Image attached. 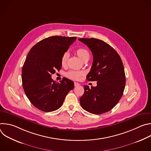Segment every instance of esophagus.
I'll list each match as a JSON object with an SVG mask.
<instances>
[{
  "instance_id": "1",
  "label": "esophagus",
  "mask_w": 151,
  "mask_h": 151,
  "mask_svg": "<svg viewBox=\"0 0 151 151\" xmlns=\"http://www.w3.org/2000/svg\"><path fill=\"white\" fill-rule=\"evenodd\" d=\"M80 84L78 83V82H74V85H75V87H78V86H79Z\"/></svg>"
}]
</instances>
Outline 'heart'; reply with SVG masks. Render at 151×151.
<instances>
[{
    "label": "heart",
    "instance_id": "heart-1",
    "mask_svg": "<svg viewBox=\"0 0 151 151\" xmlns=\"http://www.w3.org/2000/svg\"><path fill=\"white\" fill-rule=\"evenodd\" d=\"M76 52L77 55L79 56V57L83 61L84 60L87 59L88 58H90V53L85 48H79L76 50ZM69 57V54L68 52H64L61 58V64L62 66L65 65L66 63L67 59ZM83 75V72H79V71H75V70H70L66 73V76L74 80H78L79 79L81 76Z\"/></svg>",
    "mask_w": 151,
    "mask_h": 151
}]
</instances>
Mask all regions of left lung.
I'll return each instance as SVG.
<instances>
[{"label": "left lung", "instance_id": "obj_1", "mask_svg": "<svg viewBox=\"0 0 151 151\" xmlns=\"http://www.w3.org/2000/svg\"><path fill=\"white\" fill-rule=\"evenodd\" d=\"M78 40L87 45L93 55L87 79L97 81L96 87L84 86L80 104L90 113L102 114L113 109L123 95L125 85L123 63L117 52L105 42L95 38Z\"/></svg>", "mask_w": 151, "mask_h": 151}]
</instances>
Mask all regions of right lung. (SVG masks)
I'll return each mask as SVG.
<instances>
[{
  "label": "right lung",
  "mask_w": 151,
  "mask_h": 151,
  "mask_svg": "<svg viewBox=\"0 0 151 151\" xmlns=\"http://www.w3.org/2000/svg\"><path fill=\"white\" fill-rule=\"evenodd\" d=\"M76 37L51 36L39 42L30 50L22 69L24 91L31 103L44 112L59 109L74 82L64 78L54 81L51 75L61 68V58Z\"/></svg>",
  "instance_id": "1"
}]
</instances>
